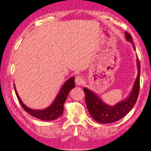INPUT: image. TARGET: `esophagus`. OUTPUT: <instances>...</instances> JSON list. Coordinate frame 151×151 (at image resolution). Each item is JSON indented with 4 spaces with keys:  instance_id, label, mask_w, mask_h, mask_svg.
Instances as JSON below:
<instances>
[{
    "instance_id": "obj_1",
    "label": "esophagus",
    "mask_w": 151,
    "mask_h": 151,
    "mask_svg": "<svg viewBox=\"0 0 151 151\" xmlns=\"http://www.w3.org/2000/svg\"><path fill=\"white\" fill-rule=\"evenodd\" d=\"M75 82L78 86H81L83 82V80L82 77L80 76H76V79H75Z\"/></svg>"
}]
</instances>
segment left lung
<instances>
[{
    "label": "left lung",
    "instance_id": "8db88e82",
    "mask_svg": "<svg viewBox=\"0 0 151 151\" xmlns=\"http://www.w3.org/2000/svg\"><path fill=\"white\" fill-rule=\"evenodd\" d=\"M125 37L127 41L132 44L133 48L135 50L131 35L127 32H125ZM137 65L138 75L133 85L132 91L127 98L116 104L114 106L107 104L90 89L83 88V90L86 95V106L90 116L96 122L101 124H109L116 122L125 116L132 110L135 103L137 102L140 89V65L138 58H137Z\"/></svg>",
    "mask_w": 151,
    "mask_h": 151
}]
</instances>
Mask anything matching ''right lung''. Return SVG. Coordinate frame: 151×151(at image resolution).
<instances>
[{
	"instance_id": "add662e5",
	"label": "right lung",
	"mask_w": 151,
	"mask_h": 151,
	"mask_svg": "<svg viewBox=\"0 0 151 151\" xmlns=\"http://www.w3.org/2000/svg\"><path fill=\"white\" fill-rule=\"evenodd\" d=\"M74 77H71L69 78L65 83H63L62 87L61 88L60 90L57 95L56 98L53 103L48 106L47 108H45L43 110H35L32 109V108H29L24 104L22 102L21 99L20 98L19 96L17 93L16 90L15 85L14 83V91H15L16 95L17 98L19 101V103L21 104L22 107L23 109L26 111L27 113L31 115L32 116H34L38 119L41 120L45 121H50L54 120L59 118L62 114L64 109V103H65L67 98H68V93L70 92L71 89L75 88V81H74Z\"/></svg>"
}]
</instances>
